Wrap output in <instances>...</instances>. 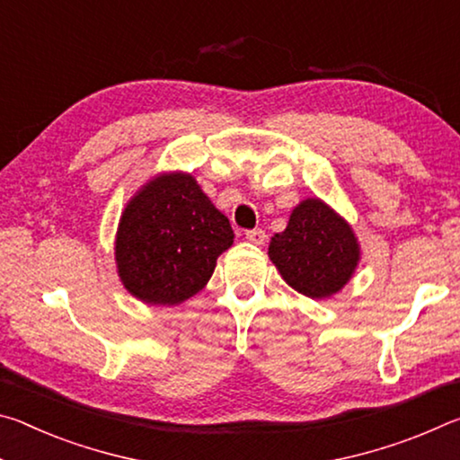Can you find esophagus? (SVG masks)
<instances>
[{
    "label": "esophagus",
    "instance_id": "1",
    "mask_svg": "<svg viewBox=\"0 0 460 460\" xmlns=\"http://www.w3.org/2000/svg\"><path fill=\"white\" fill-rule=\"evenodd\" d=\"M245 235H247V239L252 241V243H255V245H261L263 241H266V237H268L266 231H263V229H252V231H247Z\"/></svg>",
    "mask_w": 460,
    "mask_h": 460
}]
</instances>
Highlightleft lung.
<instances>
[{"mask_svg":"<svg viewBox=\"0 0 460 460\" xmlns=\"http://www.w3.org/2000/svg\"><path fill=\"white\" fill-rule=\"evenodd\" d=\"M268 253L286 284L316 300L337 294L361 255L349 223L321 199H306L294 208L288 227L271 237Z\"/></svg>","mask_w":460,"mask_h":460,"instance_id":"8db88e82","label":"left lung"}]
</instances>
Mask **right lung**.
Here are the masks:
<instances>
[{"mask_svg":"<svg viewBox=\"0 0 460 460\" xmlns=\"http://www.w3.org/2000/svg\"><path fill=\"white\" fill-rule=\"evenodd\" d=\"M233 243L229 219L190 174H162L128 202L115 239L126 290L146 305H181L205 288Z\"/></svg>","mask_w":460,"mask_h":460,"instance_id":"right-lung-1","label":"right lung"}]
</instances>
